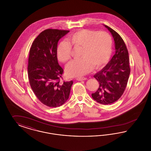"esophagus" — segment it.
Here are the masks:
<instances>
[{
    "mask_svg": "<svg viewBox=\"0 0 151 151\" xmlns=\"http://www.w3.org/2000/svg\"><path fill=\"white\" fill-rule=\"evenodd\" d=\"M76 80H78V81H83V80H86V78H84V77H81V78H76Z\"/></svg>",
    "mask_w": 151,
    "mask_h": 151,
    "instance_id": "esophagus-1",
    "label": "esophagus"
}]
</instances>
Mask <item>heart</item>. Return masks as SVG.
<instances>
[{"label":"heart","instance_id":"b5f03b06","mask_svg":"<svg viewBox=\"0 0 151 151\" xmlns=\"http://www.w3.org/2000/svg\"><path fill=\"white\" fill-rule=\"evenodd\" d=\"M67 41H62L57 47L58 59L66 63L71 58L72 46L81 49L80 58L73 60L66 67V72L70 77L86 75L93 68L97 69L105 65L111 56L113 40L105 32L91 29H81L69 36Z\"/></svg>","mask_w":151,"mask_h":151}]
</instances>
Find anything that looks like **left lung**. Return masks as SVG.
<instances>
[{
	"mask_svg": "<svg viewBox=\"0 0 151 151\" xmlns=\"http://www.w3.org/2000/svg\"><path fill=\"white\" fill-rule=\"evenodd\" d=\"M105 27L114 38L115 53L106 66L94 75L100 86L92 96L97 102L108 105L119 99L124 93L129 78L130 68L129 52L123 40L115 30L107 25Z\"/></svg>",
	"mask_w": 151,
	"mask_h": 151,
	"instance_id": "1",
	"label": "left lung"
}]
</instances>
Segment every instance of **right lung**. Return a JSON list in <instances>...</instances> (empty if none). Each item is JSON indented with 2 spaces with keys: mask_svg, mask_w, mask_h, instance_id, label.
I'll return each instance as SVG.
<instances>
[{
  "mask_svg": "<svg viewBox=\"0 0 151 151\" xmlns=\"http://www.w3.org/2000/svg\"><path fill=\"white\" fill-rule=\"evenodd\" d=\"M70 31L43 30L36 37L29 52L28 73L34 93L43 104L51 108L62 105L68 99L73 81L60 83L63 68L57 55L58 41Z\"/></svg>",
  "mask_w": 151,
  "mask_h": 151,
  "instance_id": "right-lung-1",
  "label": "right lung"
}]
</instances>
